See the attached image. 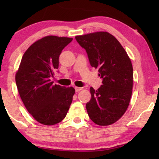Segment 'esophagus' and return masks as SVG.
<instances>
[{"label": "esophagus", "instance_id": "1", "mask_svg": "<svg viewBox=\"0 0 159 159\" xmlns=\"http://www.w3.org/2000/svg\"><path fill=\"white\" fill-rule=\"evenodd\" d=\"M82 89V88H79V87H75V91L76 92H79V91H80Z\"/></svg>", "mask_w": 159, "mask_h": 159}]
</instances>
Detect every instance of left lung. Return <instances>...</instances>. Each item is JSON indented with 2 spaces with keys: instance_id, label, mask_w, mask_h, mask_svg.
Wrapping results in <instances>:
<instances>
[{
  "instance_id": "obj_1",
  "label": "left lung",
  "mask_w": 159,
  "mask_h": 159,
  "mask_svg": "<svg viewBox=\"0 0 159 159\" xmlns=\"http://www.w3.org/2000/svg\"><path fill=\"white\" fill-rule=\"evenodd\" d=\"M75 39L103 80L97 90L90 89L91 99L86 104L88 116L98 125H112L123 116L129 104L133 84L131 60L117 39L107 32L76 36Z\"/></svg>"
}]
</instances>
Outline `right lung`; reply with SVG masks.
<instances>
[{"mask_svg":"<svg viewBox=\"0 0 159 159\" xmlns=\"http://www.w3.org/2000/svg\"><path fill=\"white\" fill-rule=\"evenodd\" d=\"M66 37L46 36L25 51L16 74L19 95L28 112L39 123L54 125L65 118L75 90L53 84L51 78L58 68L62 50L72 40Z\"/></svg>","mask_w":159,"mask_h":159,"instance_id":"right-lung-1","label":"right lung"}]
</instances>
